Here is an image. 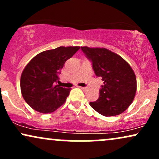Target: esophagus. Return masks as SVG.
Listing matches in <instances>:
<instances>
[{"instance_id": "1", "label": "esophagus", "mask_w": 159, "mask_h": 159, "mask_svg": "<svg viewBox=\"0 0 159 159\" xmlns=\"http://www.w3.org/2000/svg\"><path fill=\"white\" fill-rule=\"evenodd\" d=\"M80 88H81V90L84 91V92H85V91H87V87H80Z\"/></svg>"}]
</instances>
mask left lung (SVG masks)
Instances as JSON below:
<instances>
[{
	"label": "left lung",
	"mask_w": 159,
	"mask_h": 159,
	"mask_svg": "<svg viewBox=\"0 0 159 159\" xmlns=\"http://www.w3.org/2000/svg\"><path fill=\"white\" fill-rule=\"evenodd\" d=\"M104 85L99 97L90 105L98 114L112 116L124 112L134 100L137 89L134 71L123 57L106 48L81 47Z\"/></svg>",
	"instance_id": "1"
}]
</instances>
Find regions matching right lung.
Segmentation results:
<instances>
[{"label":"right lung","mask_w":159,"mask_h":159,"mask_svg":"<svg viewBox=\"0 0 159 159\" xmlns=\"http://www.w3.org/2000/svg\"><path fill=\"white\" fill-rule=\"evenodd\" d=\"M79 46H61L39 53L27 63L21 76L24 99L33 109L54 112L65 102L70 89L57 84L65 62L79 50Z\"/></svg>","instance_id":"add662e5"}]
</instances>
